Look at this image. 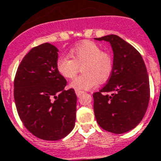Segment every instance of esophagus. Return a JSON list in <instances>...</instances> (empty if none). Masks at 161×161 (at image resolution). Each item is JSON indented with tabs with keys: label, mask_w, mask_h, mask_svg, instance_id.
<instances>
[{
	"label": "esophagus",
	"mask_w": 161,
	"mask_h": 161,
	"mask_svg": "<svg viewBox=\"0 0 161 161\" xmlns=\"http://www.w3.org/2000/svg\"><path fill=\"white\" fill-rule=\"evenodd\" d=\"M75 93H76V94H77V96H78V97H79L81 94H83V92L80 91V90H75Z\"/></svg>",
	"instance_id": "34e87169"
}]
</instances>
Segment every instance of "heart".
Listing matches in <instances>:
<instances>
[{"label":"heart","instance_id":"1","mask_svg":"<svg viewBox=\"0 0 161 161\" xmlns=\"http://www.w3.org/2000/svg\"><path fill=\"white\" fill-rule=\"evenodd\" d=\"M69 56H59L56 67L59 74L71 79L78 73L79 67L82 73L71 82L70 86L76 90H89L99 83L110 78L113 71V60L110 54L92 41H83L70 51Z\"/></svg>","mask_w":161,"mask_h":161}]
</instances>
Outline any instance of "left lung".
I'll list each match as a JSON object with an SVG mask.
<instances>
[{
    "label": "left lung",
    "mask_w": 161,
    "mask_h": 161,
    "mask_svg": "<svg viewBox=\"0 0 161 161\" xmlns=\"http://www.w3.org/2000/svg\"><path fill=\"white\" fill-rule=\"evenodd\" d=\"M95 40L110 42L114 59L107 83L93 94L94 116L105 131L124 133L138 126L149 105L150 89L146 66L140 53L117 35Z\"/></svg>",
    "instance_id": "1"
}]
</instances>
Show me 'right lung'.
Listing matches in <instances>:
<instances>
[{
	"mask_svg": "<svg viewBox=\"0 0 161 161\" xmlns=\"http://www.w3.org/2000/svg\"><path fill=\"white\" fill-rule=\"evenodd\" d=\"M58 49L44 43L30 50L14 78V100L24 127L37 138L56 141L75 125L77 95L56 67Z\"/></svg>",
	"mask_w": 161,
	"mask_h": 161,
	"instance_id": "right-lung-1",
	"label": "right lung"
}]
</instances>
